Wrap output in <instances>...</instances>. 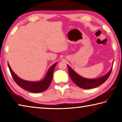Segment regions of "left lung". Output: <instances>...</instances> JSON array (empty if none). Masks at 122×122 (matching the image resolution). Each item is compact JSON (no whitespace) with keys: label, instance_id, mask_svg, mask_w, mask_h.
<instances>
[{"label":"left lung","instance_id":"1","mask_svg":"<svg viewBox=\"0 0 122 122\" xmlns=\"http://www.w3.org/2000/svg\"><path fill=\"white\" fill-rule=\"evenodd\" d=\"M67 67L68 68L69 75L71 80L76 85L83 89L94 88L102 85L109 77L113 68L112 66L108 73L102 77L95 79H88L84 78L81 76L79 75L68 65Z\"/></svg>","mask_w":122,"mask_h":122}]
</instances>
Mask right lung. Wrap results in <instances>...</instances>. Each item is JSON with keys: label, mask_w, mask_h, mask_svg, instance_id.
<instances>
[{"label": "right lung", "mask_w": 122, "mask_h": 122, "mask_svg": "<svg viewBox=\"0 0 122 122\" xmlns=\"http://www.w3.org/2000/svg\"><path fill=\"white\" fill-rule=\"evenodd\" d=\"M57 62L54 63L50 68H49L48 71L46 74L45 78L41 81H30L24 80V79L19 78L16 74L12 71L9 64L8 63V67L9 68L10 71L12 76V78L14 79L15 81L16 84L19 86L20 87L25 90L29 91L32 93H41L46 91L48 88L51 82L53 79V73L55 69V67L56 66Z\"/></svg>", "instance_id": "add662e5"}]
</instances>
